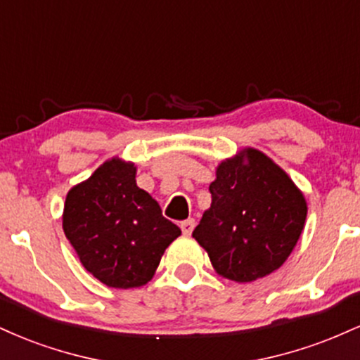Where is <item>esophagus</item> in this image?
Listing matches in <instances>:
<instances>
[{
	"label": "esophagus",
	"mask_w": 360,
	"mask_h": 360,
	"mask_svg": "<svg viewBox=\"0 0 360 360\" xmlns=\"http://www.w3.org/2000/svg\"><path fill=\"white\" fill-rule=\"evenodd\" d=\"M179 226H181V230H183L184 235H191L193 229H194V220H193V218H188V220L181 221Z\"/></svg>",
	"instance_id": "obj_1"
}]
</instances>
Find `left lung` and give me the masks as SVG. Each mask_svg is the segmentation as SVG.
I'll use <instances>...</instances> for the list:
<instances>
[{
	"instance_id": "obj_1",
	"label": "left lung",
	"mask_w": 360,
	"mask_h": 360,
	"mask_svg": "<svg viewBox=\"0 0 360 360\" xmlns=\"http://www.w3.org/2000/svg\"><path fill=\"white\" fill-rule=\"evenodd\" d=\"M212 205L193 237L213 269L235 283L278 271L298 243L308 206L301 189L271 157L245 147L217 167Z\"/></svg>"
}]
</instances>
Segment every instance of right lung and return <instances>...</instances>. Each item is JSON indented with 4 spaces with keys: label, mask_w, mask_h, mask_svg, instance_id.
Here are the masks:
<instances>
[{
    "label": "right lung",
    "mask_w": 360,
    "mask_h": 360,
    "mask_svg": "<svg viewBox=\"0 0 360 360\" xmlns=\"http://www.w3.org/2000/svg\"><path fill=\"white\" fill-rule=\"evenodd\" d=\"M135 176L134 162L111 157L65 196V237L82 267L108 288L147 284L181 235L154 198L139 188Z\"/></svg>",
    "instance_id": "add662e5"
}]
</instances>
